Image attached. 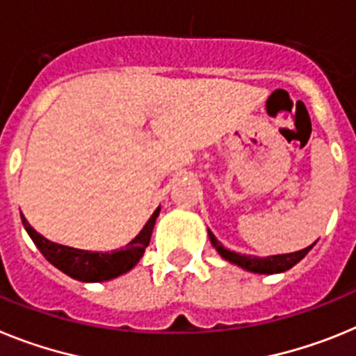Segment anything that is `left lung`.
I'll return each mask as SVG.
<instances>
[{
  "label": "left lung",
  "instance_id": "1",
  "mask_svg": "<svg viewBox=\"0 0 356 356\" xmlns=\"http://www.w3.org/2000/svg\"><path fill=\"white\" fill-rule=\"evenodd\" d=\"M209 240H211V245L215 247L218 254L224 259L231 261V264L238 265V267L245 268L249 272H258V274H277V272H285L289 268H292L293 265L299 264L305 256L310 252V249L314 247L308 245L307 249H301V251L289 252V254H276V256H267V258H258V256H247V254H238V252L229 251L225 249L218 240L215 238V234L211 231H208Z\"/></svg>",
  "mask_w": 356,
  "mask_h": 356
}]
</instances>
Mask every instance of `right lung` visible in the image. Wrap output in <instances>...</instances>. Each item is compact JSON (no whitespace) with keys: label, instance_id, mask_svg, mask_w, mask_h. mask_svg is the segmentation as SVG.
Returning <instances> with one entry per match:
<instances>
[{"label":"right lung","instance_id":"right-lung-1","mask_svg":"<svg viewBox=\"0 0 356 356\" xmlns=\"http://www.w3.org/2000/svg\"><path fill=\"white\" fill-rule=\"evenodd\" d=\"M159 209L152 213V216L148 218L143 229L140 234L122 247L120 251H111V252H92L84 251V249H73V247L60 245V243L49 242L48 238L37 233L29 220L21 215L24 229L30 234L37 249L42 252L49 264L55 265L58 270H63L73 280L86 281V283H97V281H109L113 277H118L125 272L131 270L143 256L145 249L150 243V236H152L154 224L156 218L159 216Z\"/></svg>","mask_w":356,"mask_h":356}]
</instances>
